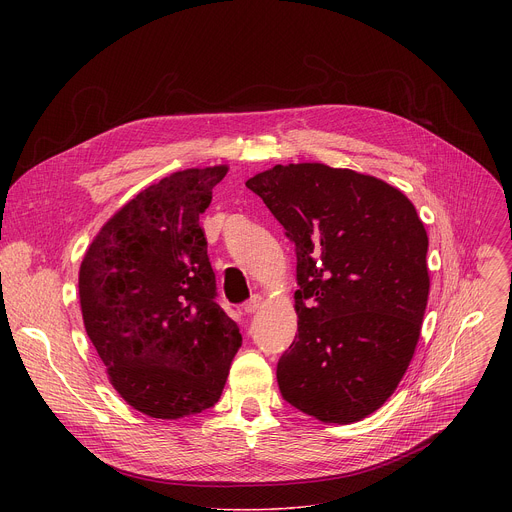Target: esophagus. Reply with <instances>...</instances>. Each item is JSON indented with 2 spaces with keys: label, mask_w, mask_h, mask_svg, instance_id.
<instances>
[{
  "label": "esophagus",
  "mask_w": 512,
  "mask_h": 512,
  "mask_svg": "<svg viewBox=\"0 0 512 512\" xmlns=\"http://www.w3.org/2000/svg\"><path fill=\"white\" fill-rule=\"evenodd\" d=\"M259 308H261V298H259V296H253L249 302H245L243 312H245V314H255Z\"/></svg>",
  "instance_id": "obj_1"
}]
</instances>
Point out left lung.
Here are the masks:
<instances>
[{
	"label": "left lung",
	"instance_id": "8db88e82",
	"mask_svg": "<svg viewBox=\"0 0 512 512\" xmlns=\"http://www.w3.org/2000/svg\"><path fill=\"white\" fill-rule=\"evenodd\" d=\"M296 245L298 334L277 362L283 399L324 423H354L397 389L429 296L427 233L411 200L326 164L249 178Z\"/></svg>",
	"mask_w": 512,
	"mask_h": 512
}]
</instances>
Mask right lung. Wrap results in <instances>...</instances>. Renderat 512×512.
Returning a JSON list of instances; mask_svg holds the SVG:
<instances>
[{
	"mask_svg": "<svg viewBox=\"0 0 512 512\" xmlns=\"http://www.w3.org/2000/svg\"><path fill=\"white\" fill-rule=\"evenodd\" d=\"M229 166L188 168L141 190L89 245L85 330L113 389L137 411L180 419L212 407L243 342L214 302L200 214Z\"/></svg>",
	"mask_w": 512,
	"mask_h": 512,
	"instance_id": "1",
	"label": "right lung"
}]
</instances>
